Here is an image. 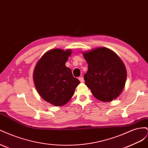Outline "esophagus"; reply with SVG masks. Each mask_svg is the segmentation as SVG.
I'll list each match as a JSON object with an SVG mask.
<instances>
[{"label":"esophagus","mask_w":148,"mask_h":148,"mask_svg":"<svg viewBox=\"0 0 148 148\" xmlns=\"http://www.w3.org/2000/svg\"><path fill=\"white\" fill-rule=\"evenodd\" d=\"M78 79H79V81L81 82L82 83L84 82V78H83V77H79V78H78Z\"/></svg>","instance_id":"esophagus-1"}]
</instances>
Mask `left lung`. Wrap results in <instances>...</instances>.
I'll list each match as a JSON object with an SVG mask.
<instances>
[{
    "label": "left lung",
    "instance_id": "1",
    "mask_svg": "<svg viewBox=\"0 0 148 148\" xmlns=\"http://www.w3.org/2000/svg\"><path fill=\"white\" fill-rule=\"evenodd\" d=\"M88 64L85 84L96 98L103 102L116 99L127 79V70L120 58L110 49L98 47L83 53Z\"/></svg>",
    "mask_w": 148,
    "mask_h": 148
}]
</instances>
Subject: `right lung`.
<instances>
[{"instance_id": "obj_1", "label": "right lung", "mask_w": 148, "mask_h": 148, "mask_svg": "<svg viewBox=\"0 0 148 148\" xmlns=\"http://www.w3.org/2000/svg\"><path fill=\"white\" fill-rule=\"evenodd\" d=\"M71 53L70 49H52L44 53L34 68L33 80L39 95L53 106L66 104L80 83L65 66Z\"/></svg>"}]
</instances>
